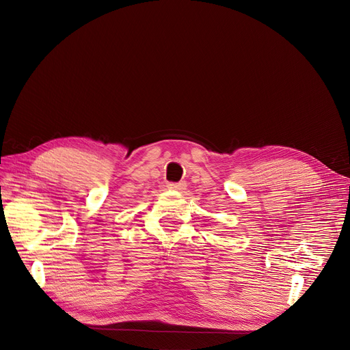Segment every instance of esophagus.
<instances>
[{
    "label": "esophagus",
    "mask_w": 350,
    "mask_h": 350,
    "mask_svg": "<svg viewBox=\"0 0 350 350\" xmlns=\"http://www.w3.org/2000/svg\"><path fill=\"white\" fill-rule=\"evenodd\" d=\"M186 181H180V183H169L167 185V187L170 189V190H177V191H181V190H185L186 189Z\"/></svg>",
    "instance_id": "1"
}]
</instances>
